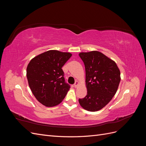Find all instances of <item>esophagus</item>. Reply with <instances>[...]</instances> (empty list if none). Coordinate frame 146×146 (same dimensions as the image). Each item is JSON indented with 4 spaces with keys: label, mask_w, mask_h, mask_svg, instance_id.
Returning <instances> with one entry per match:
<instances>
[{
    "label": "esophagus",
    "mask_w": 146,
    "mask_h": 146,
    "mask_svg": "<svg viewBox=\"0 0 146 146\" xmlns=\"http://www.w3.org/2000/svg\"><path fill=\"white\" fill-rule=\"evenodd\" d=\"M78 84H79L78 82V81H76V82H75V83H74V86L75 88H77V87L78 86Z\"/></svg>",
    "instance_id": "esophagus-1"
}]
</instances>
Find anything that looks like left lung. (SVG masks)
Here are the masks:
<instances>
[{
    "mask_svg": "<svg viewBox=\"0 0 146 146\" xmlns=\"http://www.w3.org/2000/svg\"><path fill=\"white\" fill-rule=\"evenodd\" d=\"M86 72L87 94L79 99L81 107L89 111H97L105 107L115 95L121 81L116 63L99 51L81 52Z\"/></svg>",
    "mask_w": 146,
    "mask_h": 146,
    "instance_id": "1",
    "label": "left lung"
}]
</instances>
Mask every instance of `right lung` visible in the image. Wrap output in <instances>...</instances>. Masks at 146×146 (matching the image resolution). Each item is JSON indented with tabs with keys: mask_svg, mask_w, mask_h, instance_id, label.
Returning <instances> with one entry per match:
<instances>
[{
	"mask_svg": "<svg viewBox=\"0 0 146 146\" xmlns=\"http://www.w3.org/2000/svg\"><path fill=\"white\" fill-rule=\"evenodd\" d=\"M71 56L69 52L50 50L34 57L29 63V85L35 98L46 107L60 104L69 90L61 68Z\"/></svg>",
	"mask_w": 146,
	"mask_h": 146,
	"instance_id": "add662e5",
	"label": "right lung"
}]
</instances>
